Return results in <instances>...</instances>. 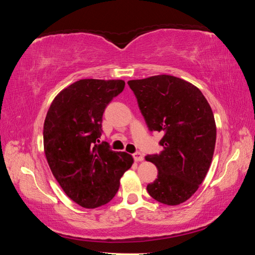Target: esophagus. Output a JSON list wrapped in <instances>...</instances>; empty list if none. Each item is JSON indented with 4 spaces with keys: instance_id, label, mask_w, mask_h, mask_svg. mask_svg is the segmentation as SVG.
Segmentation results:
<instances>
[{
    "instance_id": "esophagus-1",
    "label": "esophagus",
    "mask_w": 255,
    "mask_h": 255,
    "mask_svg": "<svg viewBox=\"0 0 255 255\" xmlns=\"http://www.w3.org/2000/svg\"><path fill=\"white\" fill-rule=\"evenodd\" d=\"M133 156V159H135L136 162H141L144 159V155L141 154V153H139V152H137V153H135L132 155Z\"/></svg>"
}]
</instances>
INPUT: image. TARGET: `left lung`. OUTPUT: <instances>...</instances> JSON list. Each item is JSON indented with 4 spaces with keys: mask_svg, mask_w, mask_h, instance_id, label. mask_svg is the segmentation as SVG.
<instances>
[{
    "mask_svg": "<svg viewBox=\"0 0 255 255\" xmlns=\"http://www.w3.org/2000/svg\"><path fill=\"white\" fill-rule=\"evenodd\" d=\"M149 130L163 132L158 155L145 159L155 164L157 179L147 185L149 196L176 206L195 193L213 161L216 123L199 89L172 75L128 81Z\"/></svg>",
    "mask_w": 255,
    "mask_h": 255,
    "instance_id": "obj_1",
    "label": "left lung"
}]
</instances>
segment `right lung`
<instances>
[{"label": "right lung", "instance_id": "1", "mask_svg": "<svg viewBox=\"0 0 255 255\" xmlns=\"http://www.w3.org/2000/svg\"><path fill=\"white\" fill-rule=\"evenodd\" d=\"M124 88L123 80L76 81L55 97L47 112V162L66 196L83 208L108 204L133 163L130 154L97 145L106 107Z\"/></svg>", "mask_w": 255, "mask_h": 255}]
</instances>
